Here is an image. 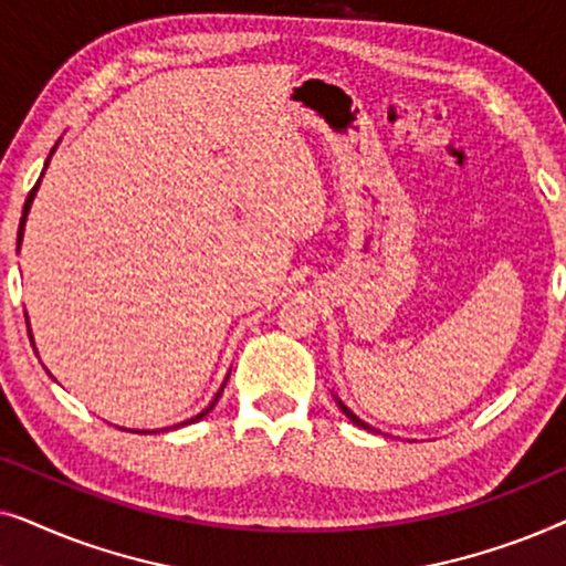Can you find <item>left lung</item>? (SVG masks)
<instances>
[{"mask_svg":"<svg viewBox=\"0 0 566 566\" xmlns=\"http://www.w3.org/2000/svg\"><path fill=\"white\" fill-rule=\"evenodd\" d=\"M335 401H337V407H339V409H343V415H345V417H347V420H350L353 424H358V428H363V430H370V432H381V430H376V428H374V424L363 422V420H360V417H358V415H355V412H353V409H350V407H347L343 399H339V397H335Z\"/></svg>","mask_w":566,"mask_h":566,"instance_id":"8db88e82","label":"left lung"}]
</instances>
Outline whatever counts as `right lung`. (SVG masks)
<instances>
[{"instance_id": "right-lung-1", "label": "right lung", "mask_w": 566, "mask_h": 566, "mask_svg": "<svg viewBox=\"0 0 566 566\" xmlns=\"http://www.w3.org/2000/svg\"><path fill=\"white\" fill-rule=\"evenodd\" d=\"M59 146V144H56ZM56 146H53L51 149V154H49V159H45V167H49V161H51V157H53V151H56ZM45 167H43V172H45ZM43 172H41V177H43ZM41 177H38V182H35V188L30 190V196H28V200H25V206H22V219H20V229H18V252H20V242H22V234H25V221H28V213H30V206H33V200H35V192H38V185H41ZM30 324V322H28ZM28 335H30V343H33V332H30V327H28ZM33 347H35V343H33ZM231 374V370H229ZM229 374H227V378H223V384H221V389L216 391V397H213V401L211 405H208L203 412L200 415H196V417H190V420H185V422H180V424H192V422H198V420H203V417L211 412V409L216 407V401H219V397H221V391H223V386H227V381H229ZM180 424H175V428H180ZM126 430V428H123ZM167 430V428H165ZM134 432H159V430H134Z\"/></svg>"}]
</instances>
